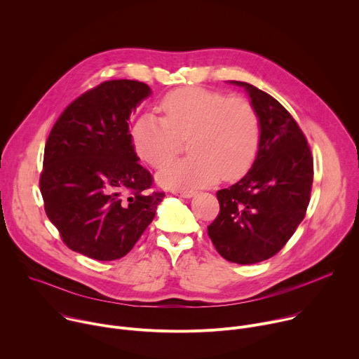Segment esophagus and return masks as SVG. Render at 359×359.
I'll list each match as a JSON object with an SVG mask.
<instances>
[{"label": "esophagus", "mask_w": 359, "mask_h": 359, "mask_svg": "<svg viewBox=\"0 0 359 359\" xmlns=\"http://www.w3.org/2000/svg\"><path fill=\"white\" fill-rule=\"evenodd\" d=\"M176 196H180L183 198H190L193 196H196V191H191V190H176L175 191Z\"/></svg>", "instance_id": "34e87169"}]
</instances>
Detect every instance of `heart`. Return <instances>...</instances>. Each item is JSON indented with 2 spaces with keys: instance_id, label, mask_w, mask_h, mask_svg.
Segmentation results:
<instances>
[{
  "instance_id": "obj_1",
  "label": "heart",
  "mask_w": 359,
  "mask_h": 359,
  "mask_svg": "<svg viewBox=\"0 0 359 359\" xmlns=\"http://www.w3.org/2000/svg\"><path fill=\"white\" fill-rule=\"evenodd\" d=\"M162 118L140 116L132 128L137 156L153 168L169 163L187 140L191 156L163 168L158 182L170 189L193 190L241 177L257 156L260 118L250 100L227 97L208 88H180L159 104Z\"/></svg>"
}]
</instances>
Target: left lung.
<instances>
[{"instance_id": "obj_1", "label": "left lung", "mask_w": 359, "mask_h": 359, "mask_svg": "<svg viewBox=\"0 0 359 359\" xmlns=\"http://www.w3.org/2000/svg\"><path fill=\"white\" fill-rule=\"evenodd\" d=\"M260 118V146L250 170L217 191L220 213L208 227L223 259L254 264L277 254L291 238L309 208L314 163L310 146L288 111L271 95L247 82Z\"/></svg>"}]
</instances>
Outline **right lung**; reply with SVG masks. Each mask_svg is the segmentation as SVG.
Here are the masks:
<instances>
[{
    "instance_id": "obj_1",
    "label": "right lung",
    "mask_w": 359,
    "mask_h": 359,
    "mask_svg": "<svg viewBox=\"0 0 359 359\" xmlns=\"http://www.w3.org/2000/svg\"><path fill=\"white\" fill-rule=\"evenodd\" d=\"M139 81H107L85 92L50 130L39 179L45 213L64 243L97 262L126 255L155 219L163 191H149L129 132L150 96Z\"/></svg>"
}]
</instances>
